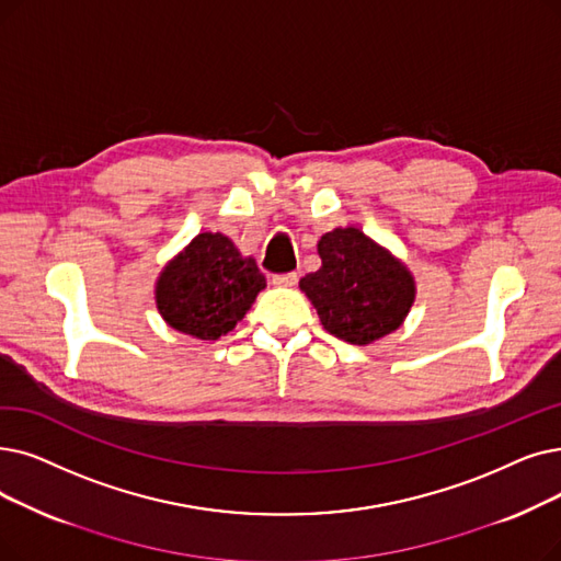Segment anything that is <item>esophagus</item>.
Returning a JSON list of instances; mask_svg holds the SVG:
<instances>
[{
  "mask_svg": "<svg viewBox=\"0 0 561 561\" xmlns=\"http://www.w3.org/2000/svg\"><path fill=\"white\" fill-rule=\"evenodd\" d=\"M275 286H296L298 284V273H284V275H273Z\"/></svg>",
  "mask_w": 561,
  "mask_h": 561,
  "instance_id": "esophagus-1",
  "label": "esophagus"
}]
</instances>
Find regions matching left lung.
Masks as SVG:
<instances>
[{
	"label": "left lung",
	"mask_w": 561,
	"mask_h": 561,
	"mask_svg": "<svg viewBox=\"0 0 561 561\" xmlns=\"http://www.w3.org/2000/svg\"><path fill=\"white\" fill-rule=\"evenodd\" d=\"M319 256L323 265L300 279V290L330 334L367 346L401 328L415 279L397 256L355 227L321 236Z\"/></svg>",
	"instance_id": "obj_1"
}]
</instances>
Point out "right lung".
Here are the masks:
<instances>
[{"instance_id": "right-lung-1", "label": "right lung", "mask_w": 561, "mask_h": 561, "mask_svg": "<svg viewBox=\"0 0 561 561\" xmlns=\"http://www.w3.org/2000/svg\"><path fill=\"white\" fill-rule=\"evenodd\" d=\"M265 288L252 256H242L225 233H199L164 265L156 284V305L167 325L215 341L242 321Z\"/></svg>"}]
</instances>
